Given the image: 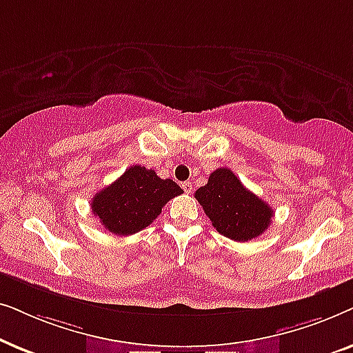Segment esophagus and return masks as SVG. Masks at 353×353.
Masks as SVG:
<instances>
[{
    "label": "esophagus",
    "instance_id": "34e87169",
    "mask_svg": "<svg viewBox=\"0 0 353 353\" xmlns=\"http://www.w3.org/2000/svg\"><path fill=\"white\" fill-rule=\"evenodd\" d=\"M181 188H183V191L186 192V194H191V192H192V185H191L190 181H185V183H183Z\"/></svg>",
    "mask_w": 353,
    "mask_h": 353
}]
</instances>
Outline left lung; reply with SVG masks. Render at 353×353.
<instances>
[{"label":"left lung","mask_w":353,"mask_h":353,"mask_svg":"<svg viewBox=\"0 0 353 353\" xmlns=\"http://www.w3.org/2000/svg\"><path fill=\"white\" fill-rule=\"evenodd\" d=\"M212 226L226 238L245 243L257 238L270 226L273 209L243 183L230 168H216L207 185L196 191Z\"/></svg>","instance_id":"left-lung-1"}]
</instances>
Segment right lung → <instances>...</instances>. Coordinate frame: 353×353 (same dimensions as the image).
Segmentation results:
<instances>
[{
	"label": "right lung",
	"instance_id": "1",
	"mask_svg": "<svg viewBox=\"0 0 353 353\" xmlns=\"http://www.w3.org/2000/svg\"><path fill=\"white\" fill-rule=\"evenodd\" d=\"M181 192L170 178L162 180L154 170L133 165L112 185L96 192L91 210L109 233L128 236L151 225L163 205Z\"/></svg>",
	"mask_w": 353,
	"mask_h": 353
}]
</instances>
